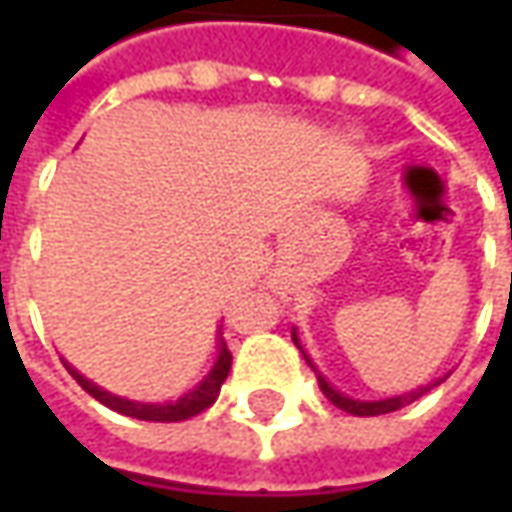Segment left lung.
Here are the masks:
<instances>
[{
	"label": "left lung",
	"mask_w": 512,
	"mask_h": 512,
	"mask_svg": "<svg viewBox=\"0 0 512 512\" xmlns=\"http://www.w3.org/2000/svg\"><path fill=\"white\" fill-rule=\"evenodd\" d=\"M310 362V359H307ZM313 367V364H310ZM316 379H319V387H322V393L327 396V402L336 404L339 410H344V413H350V416H382V413H393V410H402L404 404L416 402L422 393H427L430 387H419V390H413V393H404V396H393V399H382V402H356V399H347V396H342L339 390H333L330 384L316 373Z\"/></svg>",
	"instance_id": "1"
}]
</instances>
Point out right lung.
<instances>
[{"instance_id": "right-lung-1", "label": "right lung", "mask_w": 512, "mask_h": 512, "mask_svg": "<svg viewBox=\"0 0 512 512\" xmlns=\"http://www.w3.org/2000/svg\"><path fill=\"white\" fill-rule=\"evenodd\" d=\"M230 362H233V353L227 350L225 339H222V347H219V359L213 364V370L205 376V382L199 387H193L187 396H182L179 402L168 404H142V402H128V399H119V396H110L108 390L96 387L93 382H88L85 376H79L73 367H68L70 376L76 382L82 384V390H88L90 396L96 402H102L110 410L122 413V416H130V419H142V422H185V419H193L199 416L202 410H207L210 404L216 402L222 384H225L227 373H230Z\"/></svg>"}]
</instances>
